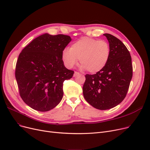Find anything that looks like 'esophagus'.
I'll return each instance as SVG.
<instances>
[{
  "label": "esophagus",
  "instance_id": "obj_1",
  "mask_svg": "<svg viewBox=\"0 0 150 150\" xmlns=\"http://www.w3.org/2000/svg\"><path fill=\"white\" fill-rule=\"evenodd\" d=\"M78 75H79V73H78V72H77V71H75L74 72V77H76V76H78Z\"/></svg>",
  "mask_w": 150,
  "mask_h": 150
}]
</instances>
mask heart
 <instances>
[{
  "instance_id": "1",
  "label": "heart",
  "mask_w": 150,
  "mask_h": 150,
  "mask_svg": "<svg viewBox=\"0 0 150 150\" xmlns=\"http://www.w3.org/2000/svg\"><path fill=\"white\" fill-rule=\"evenodd\" d=\"M110 46L105 40L83 37L74 42L62 53L64 64L72 68L79 59L81 69L96 73L103 69L110 57Z\"/></svg>"
}]
</instances>
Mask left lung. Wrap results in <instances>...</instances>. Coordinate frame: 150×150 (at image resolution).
I'll use <instances>...</instances> for the list:
<instances>
[{"instance_id": "obj_1", "label": "left lung", "mask_w": 150, "mask_h": 150, "mask_svg": "<svg viewBox=\"0 0 150 150\" xmlns=\"http://www.w3.org/2000/svg\"><path fill=\"white\" fill-rule=\"evenodd\" d=\"M103 35L110 46L109 60L100 71L85 76L82 88L86 100L100 110L111 109L122 102L129 90L133 71L127 47L114 35Z\"/></svg>"}]
</instances>
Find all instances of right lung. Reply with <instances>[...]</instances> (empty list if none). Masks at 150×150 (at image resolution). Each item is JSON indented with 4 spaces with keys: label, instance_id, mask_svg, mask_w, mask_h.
Returning a JSON list of instances; mask_svg holds the SVG:
<instances>
[{
    "label": "right lung",
    "instance_id": "right-lung-1",
    "mask_svg": "<svg viewBox=\"0 0 150 150\" xmlns=\"http://www.w3.org/2000/svg\"><path fill=\"white\" fill-rule=\"evenodd\" d=\"M70 36L44 34L22 50L17 59L15 77L20 97L39 111H48L58 105L63 96V82L74 71L66 68L62 53Z\"/></svg>",
    "mask_w": 150,
    "mask_h": 150
}]
</instances>
